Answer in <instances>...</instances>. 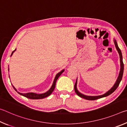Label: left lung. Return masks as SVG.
<instances>
[{
	"mask_svg": "<svg viewBox=\"0 0 127 127\" xmlns=\"http://www.w3.org/2000/svg\"><path fill=\"white\" fill-rule=\"evenodd\" d=\"M114 44L115 45L116 47V49L118 50V53H119V54L120 56V73L119 74V76L118 77V79L116 82L115 83V85L113 86V87L111 88V89L109 90V91H107V92H106L105 94L102 95L100 96H86L84 95L81 94L80 92H79L78 91V90L77 89V81L76 82V83L74 85V91L76 92V93L77 94V95L78 96H79V97H81L82 98H85V99H86L88 100H97L98 98H100L104 97H106V96H107L109 95H110V94H111L113 92L115 91V90L117 89L118 86H119V83L121 81L122 79V77H123V71H124V64L123 62V57H122V52L121 50H120V49L119 48V47L118 46L117 42L116 41V40H114Z\"/></svg>",
	"mask_w": 127,
	"mask_h": 127,
	"instance_id": "obj_1",
	"label": "left lung"
}]
</instances>
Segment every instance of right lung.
I'll list each match as a JSON object with an SVG mask.
<instances>
[{"instance_id": "obj_1", "label": "right lung", "mask_w": 127, "mask_h": 127, "mask_svg": "<svg viewBox=\"0 0 127 127\" xmlns=\"http://www.w3.org/2000/svg\"><path fill=\"white\" fill-rule=\"evenodd\" d=\"M16 50V49H15L14 51H13V52L12 53V54L10 56H12L14 52ZM8 70H9V69H8ZM64 71V70H62L61 72H60L59 73H58L57 75H56L55 76V78L54 79V81L53 82V85L50 88V89L48 91H47L44 94H35V93H32V92H29V93H26V94H22V93H20V92H18L19 94L21 95H22L23 96H25V97H27L28 98H30V99H41V98H44L46 97H48V96L50 95L51 94V93L53 92L54 90L55 89V84H56V82H57L58 78H59V76H61L62 74V73ZM14 88V89L16 90L17 91V90L16 89V88H15L13 86H12Z\"/></svg>"}]
</instances>
